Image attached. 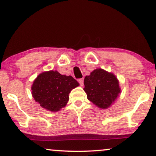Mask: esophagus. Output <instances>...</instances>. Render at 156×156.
<instances>
[{"label":"esophagus","instance_id":"1","mask_svg":"<svg viewBox=\"0 0 156 156\" xmlns=\"http://www.w3.org/2000/svg\"><path fill=\"white\" fill-rule=\"evenodd\" d=\"M78 82H79V83H80V84L81 86H83V84H84V79L83 78L79 79Z\"/></svg>","mask_w":156,"mask_h":156}]
</instances>
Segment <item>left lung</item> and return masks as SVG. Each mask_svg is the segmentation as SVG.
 <instances>
[{
  "mask_svg": "<svg viewBox=\"0 0 156 156\" xmlns=\"http://www.w3.org/2000/svg\"><path fill=\"white\" fill-rule=\"evenodd\" d=\"M84 84L88 100L102 109L110 107L121 92L116 76L102 69H96L86 76Z\"/></svg>",
  "mask_w": 156,
  "mask_h": 156,
  "instance_id": "left-lung-1",
  "label": "left lung"
}]
</instances>
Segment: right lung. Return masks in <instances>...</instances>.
<instances>
[{
    "label": "right lung",
    "mask_w": 156,
    "mask_h": 156,
    "mask_svg": "<svg viewBox=\"0 0 156 156\" xmlns=\"http://www.w3.org/2000/svg\"><path fill=\"white\" fill-rule=\"evenodd\" d=\"M80 85L72 76L62 75L57 71L42 72L34 81L32 96L40 106L51 112H57L66 106L69 94Z\"/></svg>",
    "instance_id": "add662e5"
}]
</instances>
